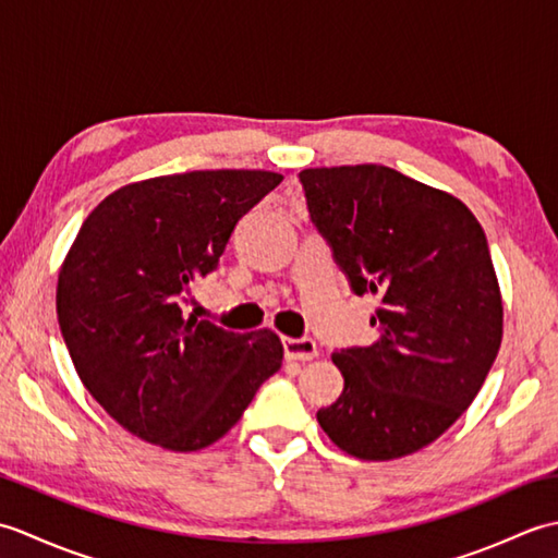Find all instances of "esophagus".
<instances>
[{"label": "esophagus", "mask_w": 558, "mask_h": 558, "mask_svg": "<svg viewBox=\"0 0 558 558\" xmlns=\"http://www.w3.org/2000/svg\"><path fill=\"white\" fill-rule=\"evenodd\" d=\"M282 348H286V357L292 362H310L318 354L312 338H282Z\"/></svg>", "instance_id": "obj_1"}]
</instances>
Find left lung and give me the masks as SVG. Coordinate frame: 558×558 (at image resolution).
I'll return each mask as SVG.
<instances>
[{
    "mask_svg": "<svg viewBox=\"0 0 558 558\" xmlns=\"http://www.w3.org/2000/svg\"><path fill=\"white\" fill-rule=\"evenodd\" d=\"M300 182L352 290L378 298L381 330L369 348L330 354L345 388L316 420L354 458L410 456L470 408L499 354L487 236L460 198L386 165L310 168Z\"/></svg>",
    "mask_w": 558,
    "mask_h": 558,
    "instance_id": "obj_1",
    "label": "left lung"
}]
</instances>
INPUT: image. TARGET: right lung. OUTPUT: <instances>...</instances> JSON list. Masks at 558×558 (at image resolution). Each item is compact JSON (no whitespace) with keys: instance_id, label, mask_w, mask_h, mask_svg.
<instances>
[{"instance_id":"obj_1","label":"right lung","mask_w":558,"mask_h":558,"mask_svg":"<svg viewBox=\"0 0 558 558\" xmlns=\"http://www.w3.org/2000/svg\"><path fill=\"white\" fill-rule=\"evenodd\" d=\"M280 182L268 170L150 177L83 220L59 268L57 318L83 386L126 432L180 453L206 448L280 369L272 330L232 333L180 306L236 220Z\"/></svg>"}]
</instances>
